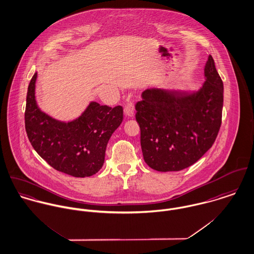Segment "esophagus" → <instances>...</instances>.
I'll return each instance as SVG.
<instances>
[{
  "mask_svg": "<svg viewBox=\"0 0 254 254\" xmlns=\"http://www.w3.org/2000/svg\"><path fill=\"white\" fill-rule=\"evenodd\" d=\"M125 113L128 117H133L134 115V104L132 102H127L125 106Z\"/></svg>",
  "mask_w": 254,
  "mask_h": 254,
  "instance_id": "34e87169",
  "label": "esophagus"
}]
</instances>
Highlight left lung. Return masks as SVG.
<instances>
[{
  "label": "left lung",
  "instance_id": "8db88e82",
  "mask_svg": "<svg viewBox=\"0 0 254 254\" xmlns=\"http://www.w3.org/2000/svg\"><path fill=\"white\" fill-rule=\"evenodd\" d=\"M205 82L193 93L146 89L135 104L145 163L158 171H178L211 148L221 127L223 82L208 57Z\"/></svg>",
  "mask_w": 254,
  "mask_h": 254
}]
</instances>
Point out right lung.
Instances as JSON below:
<instances>
[{
	"mask_svg": "<svg viewBox=\"0 0 254 254\" xmlns=\"http://www.w3.org/2000/svg\"><path fill=\"white\" fill-rule=\"evenodd\" d=\"M37 73L27 91L25 129L35 151L54 169L87 177L102 168L107 143L124 119L122 106L91 102L78 119L62 123L42 112L35 99Z\"/></svg>",
	"mask_w": 254,
	"mask_h": 254,
	"instance_id": "add662e5",
	"label": "right lung"
}]
</instances>
